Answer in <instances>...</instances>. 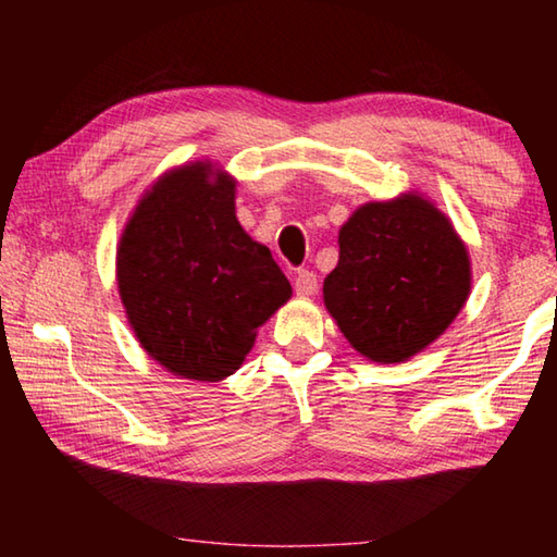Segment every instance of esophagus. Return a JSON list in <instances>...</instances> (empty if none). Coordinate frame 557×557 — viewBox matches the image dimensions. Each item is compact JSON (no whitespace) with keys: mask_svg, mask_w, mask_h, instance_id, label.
Wrapping results in <instances>:
<instances>
[{"mask_svg":"<svg viewBox=\"0 0 557 557\" xmlns=\"http://www.w3.org/2000/svg\"><path fill=\"white\" fill-rule=\"evenodd\" d=\"M317 287H319V280H317L314 272L299 270L297 275H295V292H297L299 297H312L314 292H317Z\"/></svg>","mask_w":557,"mask_h":557,"instance_id":"obj_1","label":"esophagus"}]
</instances>
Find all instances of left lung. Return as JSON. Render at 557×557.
<instances>
[{"label":"left lung","instance_id":"8db88e82","mask_svg":"<svg viewBox=\"0 0 557 557\" xmlns=\"http://www.w3.org/2000/svg\"><path fill=\"white\" fill-rule=\"evenodd\" d=\"M469 292L465 240L435 203L408 191L348 215L324 305L363 358L403 363L447 332Z\"/></svg>","mask_w":557,"mask_h":557}]
</instances>
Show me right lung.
Here are the masks:
<instances>
[{
	"mask_svg": "<svg viewBox=\"0 0 557 557\" xmlns=\"http://www.w3.org/2000/svg\"><path fill=\"white\" fill-rule=\"evenodd\" d=\"M235 178L211 159L164 172L117 243V292L139 346L172 375L219 383L292 297L265 245L235 219Z\"/></svg>",
	"mask_w": 557,
	"mask_h": 557,
	"instance_id": "obj_1",
	"label": "right lung"
}]
</instances>
